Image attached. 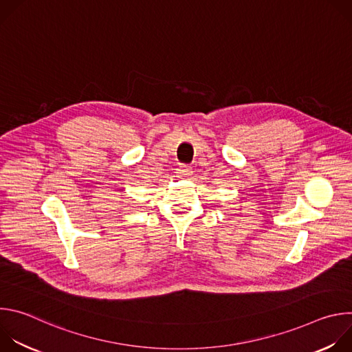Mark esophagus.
<instances>
[{
	"label": "esophagus",
	"instance_id": "1",
	"mask_svg": "<svg viewBox=\"0 0 352 352\" xmlns=\"http://www.w3.org/2000/svg\"><path fill=\"white\" fill-rule=\"evenodd\" d=\"M177 174H178V177H189L192 174V168L186 164H181L177 170Z\"/></svg>",
	"mask_w": 352,
	"mask_h": 352
}]
</instances>
